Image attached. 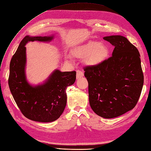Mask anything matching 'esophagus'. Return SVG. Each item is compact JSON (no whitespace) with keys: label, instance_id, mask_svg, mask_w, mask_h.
Returning <instances> with one entry per match:
<instances>
[{"label":"esophagus","instance_id":"esophagus-1","mask_svg":"<svg viewBox=\"0 0 151 151\" xmlns=\"http://www.w3.org/2000/svg\"><path fill=\"white\" fill-rule=\"evenodd\" d=\"M84 74L83 72H81V70H77V75H76V78L77 79H79L81 77H83Z\"/></svg>","mask_w":151,"mask_h":151}]
</instances>
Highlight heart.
I'll use <instances>...</instances> for the list:
<instances>
[{
    "label": "heart",
    "mask_w": 151,
    "mask_h": 151,
    "mask_svg": "<svg viewBox=\"0 0 151 151\" xmlns=\"http://www.w3.org/2000/svg\"><path fill=\"white\" fill-rule=\"evenodd\" d=\"M74 54L80 58H86V62L89 65L95 66L107 58L109 49L108 46L100 42L91 41L77 48L74 51ZM66 58L71 59L68 55H66Z\"/></svg>",
    "instance_id": "1"
}]
</instances>
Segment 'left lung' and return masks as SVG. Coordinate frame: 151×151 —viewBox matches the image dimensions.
Instances as JSON below:
<instances>
[{"mask_svg":"<svg viewBox=\"0 0 151 151\" xmlns=\"http://www.w3.org/2000/svg\"><path fill=\"white\" fill-rule=\"evenodd\" d=\"M115 46L112 56L95 66L84 68L89 101L98 116L114 118L133 109L144 84L140 53L121 35L104 37Z\"/></svg>","mask_w":151,"mask_h":151,"instance_id":"8db88e82","label":"left lung"}]
</instances>
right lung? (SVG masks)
I'll return each instance as SVG.
<instances>
[{
    "label": "right lung",
    "instance_id": "1",
    "mask_svg": "<svg viewBox=\"0 0 151 151\" xmlns=\"http://www.w3.org/2000/svg\"><path fill=\"white\" fill-rule=\"evenodd\" d=\"M53 35H27L20 42L10 62L8 84L14 99L23 114L30 120L49 123L58 119L67 104L66 89L75 83L76 72L55 70L42 84L33 86L27 79V43L50 42Z\"/></svg>",
    "mask_w": 151,
    "mask_h": 151
}]
</instances>
